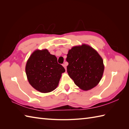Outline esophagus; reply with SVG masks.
<instances>
[{
  "label": "esophagus",
  "instance_id": "obj_1",
  "mask_svg": "<svg viewBox=\"0 0 129 129\" xmlns=\"http://www.w3.org/2000/svg\"><path fill=\"white\" fill-rule=\"evenodd\" d=\"M62 66L64 67V68H65V70L67 71V64H66V62H65L64 64L62 65Z\"/></svg>",
  "mask_w": 129,
  "mask_h": 129
}]
</instances>
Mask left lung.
I'll return each instance as SVG.
<instances>
[{
	"label": "left lung",
	"instance_id": "1",
	"mask_svg": "<svg viewBox=\"0 0 129 129\" xmlns=\"http://www.w3.org/2000/svg\"><path fill=\"white\" fill-rule=\"evenodd\" d=\"M67 72L74 83L82 90H89L101 80L104 70L103 60L89 45L74 46L69 50Z\"/></svg>",
	"mask_w": 129,
	"mask_h": 129
}]
</instances>
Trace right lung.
<instances>
[{"label":"right lung","instance_id":"add662e5","mask_svg":"<svg viewBox=\"0 0 129 129\" xmlns=\"http://www.w3.org/2000/svg\"><path fill=\"white\" fill-rule=\"evenodd\" d=\"M65 70L57 63V57L47 49L37 50L29 57L25 72L29 84L43 93L49 92L58 86L61 74Z\"/></svg>","mask_w":129,"mask_h":129}]
</instances>
